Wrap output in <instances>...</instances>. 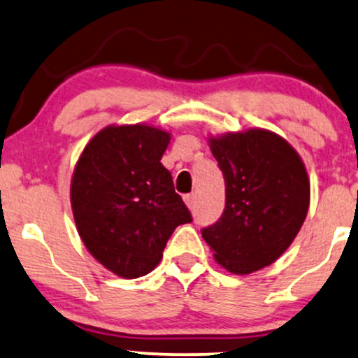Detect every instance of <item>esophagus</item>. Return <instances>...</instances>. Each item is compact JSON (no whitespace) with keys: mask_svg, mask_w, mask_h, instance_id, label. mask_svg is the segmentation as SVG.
Instances as JSON below:
<instances>
[{"mask_svg":"<svg viewBox=\"0 0 358 358\" xmlns=\"http://www.w3.org/2000/svg\"><path fill=\"white\" fill-rule=\"evenodd\" d=\"M183 200H185L188 209H194V206H195V195L194 194L185 195V197H183Z\"/></svg>","mask_w":358,"mask_h":358,"instance_id":"obj_1","label":"esophagus"}]
</instances>
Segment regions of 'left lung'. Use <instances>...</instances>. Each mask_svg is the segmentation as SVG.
Here are the masks:
<instances>
[{
    "mask_svg": "<svg viewBox=\"0 0 358 358\" xmlns=\"http://www.w3.org/2000/svg\"><path fill=\"white\" fill-rule=\"evenodd\" d=\"M209 146L226 182V207L202 238L227 272H257L292 245L304 224L308 171L296 149L266 129L210 136Z\"/></svg>",
    "mask_w": 358,
    "mask_h": 358,
    "instance_id": "left-lung-1",
    "label": "left lung"
}]
</instances>
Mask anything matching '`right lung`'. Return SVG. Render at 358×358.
Instances as JSON below:
<instances>
[{
  "label": "right lung",
  "instance_id": "1",
  "mask_svg": "<svg viewBox=\"0 0 358 358\" xmlns=\"http://www.w3.org/2000/svg\"><path fill=\"white\" fill-rule=\"evenodd\" d=\"M170 132L108 125L86 144L71 178V207L86 250L122 278L143 277L163 258L190 210L161 164Z\"/></svg>",
  "mask_w": 358,
  "mask_h": 358
}]
</instances>
